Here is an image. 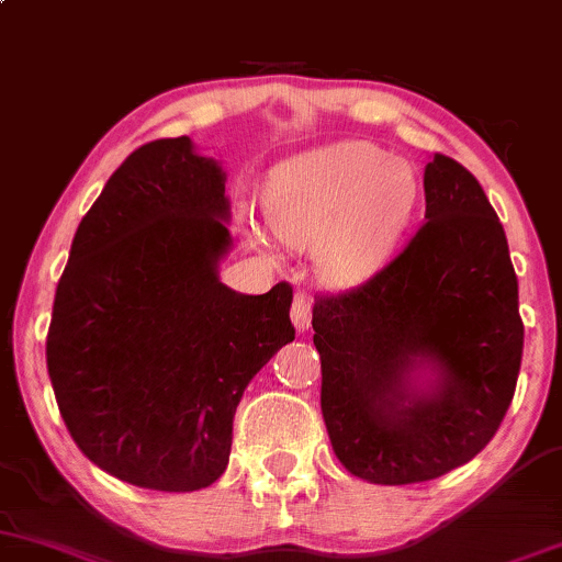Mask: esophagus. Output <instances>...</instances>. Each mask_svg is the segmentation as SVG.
I'll return each instance as SVG.
<instances>
[{
    "label": "esophagus",
    "instance_id": "34e87169",
    "mask_svg": "<svg viewBox=\"0 0 562 562\" xmlns=\"http://www.w3.org/2000/svg\"><path fill=\"white\" fill-rule=\"evenodd\" d=\"M290 319H293V327L299 333H306L312 327V303L303 293L293 299V308H290Z\"/></svg>",
    "mask_w": 562,
    "mask_h": 562
}]
</instances>
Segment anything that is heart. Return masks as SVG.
<instances>
[{"instance_id":"obj_1","label":"heart","mask_w":562,"mask_h":562,"mask_svg":"<svg viewBox=\"0 0 562 562\" xmlns=\"http://www.w3.org/2000/svg\"><path fill=\"white\" fill-rule=\"evenodd\" d=\"M420 200L409 160L372 142H335L282 160L261 187L267 227L290 248H312L330 285H357L378 272L404 237ZM259 250L261 235L245 227Z\"/></svg>"}]
</instances>
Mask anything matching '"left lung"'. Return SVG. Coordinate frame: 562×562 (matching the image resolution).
<instances>
[{"instance_id":"1","label":"left lung","mask_w":562,"mask_h":562,"mask_svg":"<svg viewBox=\"0 0 562 562\" xmlns=\"http://www.w3.org/2000/svg\"><path fill=\"white\" fill-rule=\"evenodd\" d=\"M423 184L425 224L409 245L312 312L335 454L385 486L473 460L513 402L524 353L518 277L479 179L436 156Z\"/></svg>"}]
</instances>
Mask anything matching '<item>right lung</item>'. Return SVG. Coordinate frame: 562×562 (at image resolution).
<instances>
[{
	"label": "right lung",
	"mask_w": 562,
	"mask_h": 562,
	"mask_svg": "<svg viewBox=\"0 0 562 562\" xmlns=\"http://www.w3.org/2000/svg\"><path fill=\"white\" fill-rule=\"evenodd\" d=\"M227 171L190 137L134 150L81 218L47 370L76 447L115 479L198 492L224 473L256 372L295 338L293 290L237 293Z\"/></svg>",
	"instance_id": "obj_1"
}]
</instances>
